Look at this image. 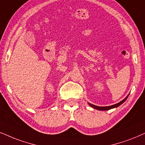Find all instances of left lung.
<instances>
[{"label":"left lung","mask_w":145,"mask_h":145,"mask_svg":"<svg viewBox=\"0 0 145 145\" xmlns=\"http://www.w3.org/2000/svg\"><path fill=\"white\" fill-rule=\"evenodd\" d=\"M129 95L127 96L124 99H123L122 101H121L119 103H117L116 104H115V105H110V106H105V107H99V106H97V105H93V104L90 103H88V105L91 106V107L93 108V109H97V110H99V111H107V110H109V109H113V108H116L117 107H119V106H120L121 104H123L124 102L126 101V99H127V97H128Z\"/></svg>","instance_id":"1"}]
</instances>
